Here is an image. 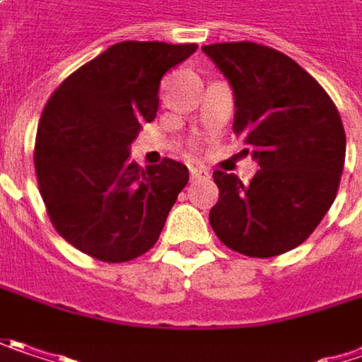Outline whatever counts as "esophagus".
Instances as JSON below:
<instances>
[{
	"label": "esophagus",
	"mask_w": 362,
	"mask_h": 362,
	"mask_svg": "<svg viewBox=\"0 0 362 362\" xmlns=\"http://www.w3.org/2000/svg\"><path fill=\"white\" fill-rule=\"evenodd\" d=\"M190 178L192 180H201V178H209V172L204 168H199V165H192L190 168Z\"/></svg>",
	"instance_id": "1"
}]
</instances>
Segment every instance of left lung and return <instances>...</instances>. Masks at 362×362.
<instances>
[{
  "label": "left lung",
  "mask_w": 362,
  "mask_h": 362,
  "mask_svg": "<svg viewBox=\"0 0 362 362\" xmlns=\"http://www.w3.org/2000/svg\"><path fill=\"white\" fill-rule=\"evenodd\" d=\"M202 53L227 77L233 133L260 165L245 186L233 174L213 172L219 201L209 223L244 256L285 254L308 240L336 199L346 156L338 108L303 67L270 47L217 42Z\"/></svg>",
  "instance_id": "1"
}]
</instances>
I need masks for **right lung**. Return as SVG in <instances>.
<instances>
[{"mask_svg":"<svg viewBox=\"0 0 362 362\" xmlns=\"http://www.w3.org/2000/svg\"><path fill=\"white\" fill-rule=\"evenodd\" d=\"M197 45H112L69 75L38 122L34 170L51 223L102 262H127L160 238L188 184V168L165 160L139 168L131 143L160 106V81Z\"/></svg>","mask_w":362,"mask_h":362,"instance_id":"right-lung-1","label":"right lung"}]
</instances>
